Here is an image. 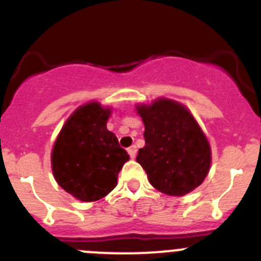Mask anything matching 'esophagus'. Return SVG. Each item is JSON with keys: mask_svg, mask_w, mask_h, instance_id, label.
Segmentation results:
<instances>
[{"mask_svg": "<svg viewBox=\"0 0 261 261\" xmlns=\"http://www.w3.org/2000/svg\"><path fill=\"white\" fill-rule=\"evenodd\" d=\"M127 151H128V154H130L131 159H135V156H136V153H138V149H136V146H135V145L130 146V148L127 149Z\"/></svg>", "mask_w": 261, "mask_h": 261, "instance_id": "esophagus-1", "label": "esophagus"}]
</instances>
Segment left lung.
Segmentation results:
<instances>
[{
    "mask_svg": "<svg viewBox=\"0 0 261 261\" xmlns=\"http://www.w3.org/2000/svg\"><path fill=\"white\" fill-rule=\"evenodd\" d=\"M135 110L145 127V146L136 162L151 186L169 196H184L200 186L211 169L212 148L189 108L159 97Z\"/></svg>",
    "mask_w": 261,
    "mask_h": 261,
    "instance_id": "left-lung-1",
    "label": "left lung"
}]
</instances>
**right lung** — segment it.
Here are the masks:
<instances>
[{"instance_id": "add662e5", "label": "right lung", "mask_w": 261, "mask_h": 261, "mask_svg": "<svg viewBox=\"0 0 261 261\" xmlns=\"http://www.w3.org/2000/svg\"><path fill=\"white\" fill-rule=\"evenodd\" d=\"M112 107L90 100L77 107L58 133L50 153L57 184L80 201H97L117 185L118 172L130 159L107 128Z\"/></svg>"}]
</instances>
